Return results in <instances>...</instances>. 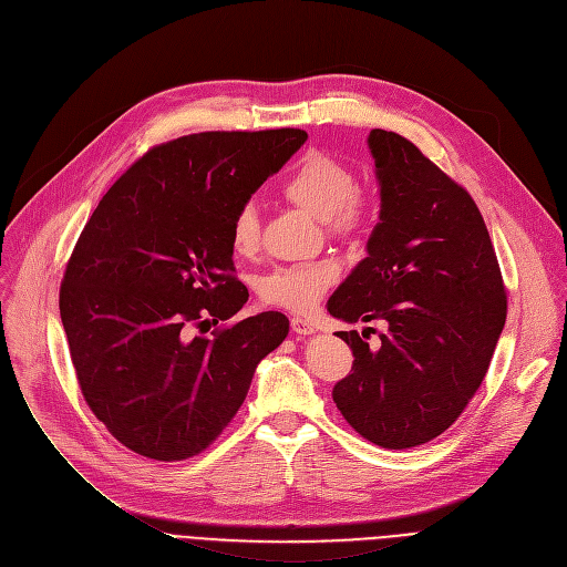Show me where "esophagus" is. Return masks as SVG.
Listing matches in <instances>:
<instances>
[{
    "label": "esophagus",
    "mask_w": 567,
    "mask_h": 567,
    "mask_svg": "<svg viewBox=\"0 0 567 567\" xmlns=\"http://www.w3.org/2000/svg\"><path fill=\"white\" fill-rule=\"evenodd\" d=\"M291 331L296 336H312L315 333V326L308 319H303V317H293L291 319Z\"/></svg>",
    "instance_id": "1"
}]
</instances>
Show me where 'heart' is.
<instances>
[{
    "instance_id": "heart-1",
    "label": "heart",
    "mask_w": 567,
    "mask_h": 567,
    "mask_svg": "<svg viewBox=\"0 0 567 567\" xmlns=\"http://www.w3.org/2000/svg\"><path fill=\"white\" fill-rule=\"evenodd\" d=\"M282 197L310 216L323 220L338 236H353L365 229L370 204L355 190L353 172L317 152H310L282 182ZM259 218L252 204L236 212L229 229L234 255L252 257L259 250ZM338 264L331 259L280 266L259 280V296L268 306L289 312H310L321 296L338 280Z\"/></svg>"
}]
</instances>
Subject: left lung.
Wrapping results in <instances>:
<instances>
[{
  "label": "left lung",
  "mask_w": 567,
  "mask_h": 567,
  "mask_svg": "<svg viewBox=\"0 0 567 567\" xmlns=\"http://www.w3.org/2000/svg\"><path fill=\"white\" fill-rule=\"evenodd\" d=\"M381 212L368 257L347 276L329 312L381 321L377 351L340 331L351 374L333 402L381 449H413L449 430L481 389L501 338L505 289L489 231L471 195L406 137H368Z\"/></svg>",
  "instance_id": "8db88e82"
}]
</instances>
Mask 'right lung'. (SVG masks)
Listing matches in <instances>:
<instances>
[{"instance_id": "obj_1", "label": "right lung", "mask_w": 567, "mask_h": 567, "mask_svg": "<svg viewBox=\"0 0 567 567\" xmlns=\"http://www.w3.org/2000/svg\"><path fill=\"white\" fill-rule=\"evenodd\" d=\"M308 140L306 131L195 133L158 144L103 195L59 291L80 391L137 455L202 453L244 404L266 353L289 333L261 312L190 338L248 301L234 278L236 212Z\"/></svg>"}]
</instances>
